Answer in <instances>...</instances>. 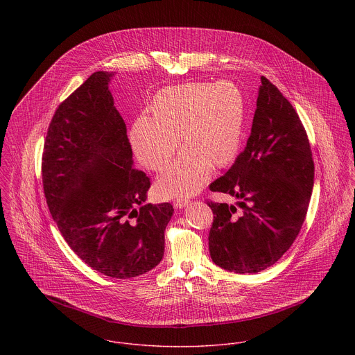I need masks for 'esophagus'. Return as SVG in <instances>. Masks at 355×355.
<instances>
[{"label": "esophagus", "instance_id": "obj_1", "mask_svg": "<svg viewBox=\"0 0 355 355\" xmlns=\"http://www.w3.org/2000/svg\"><path fill=\"white\" fill-rule=\"evenodd\" d=\"M189 202H190V201L186 200V198H179V200L175 201L173 205H175V207H178V209H183L186 205H189Z\"/></svg>", "mask_w": 355, "mask_h": 355}]
</instances>
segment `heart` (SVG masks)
I'll return each instance as SVG.
<instances>
[{
  "mask_svg": "<svg viewBox=\"0 0 355 355\" xmlns=\"http://www.w3.org/2000/svg\"><path fill=\"white\" fill-rule=\"evenodd\" d=\"M150 116H141L131 130V145L149 169H164L180 144L186 149L158 178L162 197H186L207 182L213 164L224 166L236 155L243 131L245 101L230 80L193 82L161 90Z\"/></svg>",
  "mask_w": 355,
  "mask_h": 355,
  "instance_id": "obj_1",
  "label": "heart"
}]
</instances>
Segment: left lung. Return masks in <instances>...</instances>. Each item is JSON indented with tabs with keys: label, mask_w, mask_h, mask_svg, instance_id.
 <instances>
[{
	"label": "left lung",
	"mask_w": 355,
	"mask_h": 355,
	"mask_svg": "<svg viewBox=\"0 0 355 355\" xmlns=\"http://www.w3.org/2000/svg\"><path fill=\"white\" fill-rule=\"evenodd\" d=\"M314 183L304 124L290 101L261 76L252 134L227 173L209 189L238 200L207 202L213 262L235 273H257L280 259L297 239Z\"/></svg>",
	"instance_id": "left-lung-1"
}]
</instances>
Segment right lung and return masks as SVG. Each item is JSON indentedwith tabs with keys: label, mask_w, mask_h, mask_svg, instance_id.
I'll use <instances>...</instances> for the list:
<instances>
[{
	"label": "right lung",
	"mask_w": 355,
	"mask_h": 355,
	"mask_svg": "<svg viewBox=\"0 0 355 355\" xmlns=\"http://www.w3.org/2000/svg\"><path fill=\"white\" fill-rule=\"evenodd\" d=\"M94 72L61 102L46 134L42 182L51 217L75 254L109 277L144 275L164 255L171 203H146L150 179L132 165L123 117Z\"/></svg>",
	"instance_id": "add662e5"
}]
</instances>
